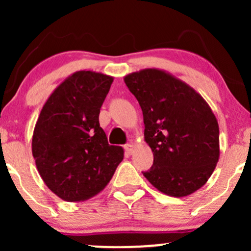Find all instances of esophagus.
<instances>
[{
    "label": "esophagus",
    "mask_w": 251,
    "mask_h": 251,
    "mask_svg": "<svg viewBox=\"0 0 251 251\" xmlns=\"http://www.w3.org/2000/svg\"><path fill=\"white\" fill-rule=\"evenodd\" d=\"M125 150H126V152H128V153H133L134 150H135V146L133 145V144H126Z\"/></svg>",
    "instance_id": "1"
}]
</instances>
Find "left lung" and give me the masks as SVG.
Masks as SVG:
<instances>
[{
    "instance_id": "obj_1",
    "label": "left lung",
    "mask_w": 251,
    "mask_h": 251,
    "mask_svg": "<svg viewBox=\"0 0 251 251\" xmlns=\"http://www.w3.org/2000/svg\"><path fill=\"white\" fill-rule=\"evenodd\" d=\"M143 111L144 138L153 166L143 172L171 197L194 194L208 181L220 159V127L208 102L191 86L158 68L124 77Z\"/></svg>"
}]
</instances>
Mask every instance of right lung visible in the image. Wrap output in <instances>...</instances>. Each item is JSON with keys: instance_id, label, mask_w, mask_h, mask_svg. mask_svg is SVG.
<instances>
[{"instance_id": "add662e5", "label": "right lung", "mask_w": 251, "mask_h": 251, "mask_svg": "<svg viewBox=\"0 0 251 251\" xmlns=\"http://www.w3.org/2000/svg\"><path fill=\"white\" fill-rule=\"evenodd\" d=\"M113 76L77 71L54 89L34 128L31 152L51 192L66 201H83L105 189L124 159L109 145L99 113Z\"/></svg>"}]
</instances>
